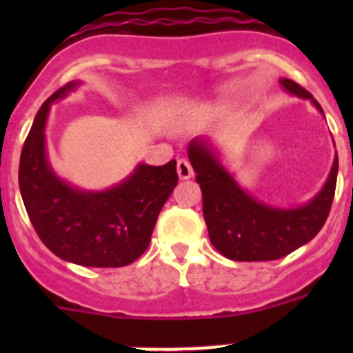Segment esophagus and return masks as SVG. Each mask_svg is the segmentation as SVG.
<instances>
[{
	"label": "esophagus",
	"mask_w": 353,
	"mask_h": 353,
	"mask_svg": "<svg viewBox=\"0 0 353 353\" xmlns=\"http://www.w3.org/2000/svg\"><path fill=\"white\" fill-rule=\"evenodd\" d=\"M176 173H179L180 180H189L192 179V168L191 164H189V161H185V159H180L179 162H176Z\"/></svg>",
	"instance_id": "34e87169"
}]
</instances>
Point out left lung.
I'll list each match as a JSON object with an SVG mask.
<instances>
[{"label": "left lung", "mask_w": 353, "mask_h": 353, "mask_svg": "<svg viewBox=\"0 0 353 353\" xmlns=\"http://www.w3.org/2000/svg\"><path fill=\"white\" fill-rule=\"evenodd\" d=\"M279 84L290 95L311 101L323 114L313 95L295 81L281 77ZM187 157L201 187L203 215L212 245L230 260H277L307 244L325 224L338 180V154L322 189L297 207H276L249 194L223 162V155L212 138L199 136L191 139Z\"/></svg>", "instance_id": "8db88e82"}]
</instances>
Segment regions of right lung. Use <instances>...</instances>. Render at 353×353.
Segmentation results:
<instances>
[{
  "label": "right lung",
  "instance_id": "obj_1",
  "mask_svg": "<svg viewBox=\"0 0 353 353\" xmlns=\"http://www.w3.org/2000/svg\"><path fill=\"white\" fill-rule=\"evenodd\" d=\"M70 81L39 109L19 162V189L30 221L46 248L83 267H125L146 251L159 212L179 183L176 161L164 166L139 162L120 183L86 191L51 166L48 118L51 105L76 92Z\"/></svg>",
  "mask_w": 353,
  "mask_h": 353
}]
</instances>
